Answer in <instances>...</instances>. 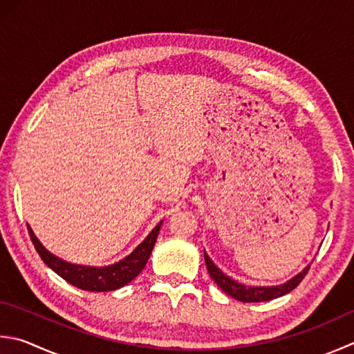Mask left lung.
<instances>
[{
	"mask_svg": "<svg viewBox=\"0 0 354 354\" xmlns=\"http://www.w3.org/2000/svg\"><path fill=\"white\" fill-rule=\"evenodd\" d=\"M204 259H205L207 270H209V273L213 278V281L216 282L228 296H232V297H234V299H238L241 302H264V301H272V299H276V297L287 295L292 292V290H295L297 286H299L301 281L306 278V274L310 270V266H307L301 273H297L295 278L281 283V286L248 287V286H244V283L233 281L232 278H228L227 274L221 272V270L213 264V261L209 258V256H207L205 252H204Z\"/></svg>",
	"mask_w": 354,
	"mask_h": 354,
	"instance_id": "left-lung-1",
	"label": "left lung"
}]
</instances>
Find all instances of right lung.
Wrapping results in <instances>:
<instances>
[{
    "label": "right lung",
    "instance_id": "right-lung-1",
    "mask_svg": "<svg viewBox=\"0 0 354 354\" xmlns=\"http://www.w3.org/2000/svg\"><path fill=\"white\" fill-rule=\"evenodd\" d=\"M161 224L162 221L150 232L149 236L145 238L141 244L127 256V258H124L122 261L116 262V264L107 267H86L62 261L50 252H47L43 244L38 241V238L35 236L32 228L29 225H27V228H29L30 239L35 248H37L38 254L41 256V259H43L44 264L50 267L55 273L59 274L62 279H66L76 288L86 290V292H112V290L121 288L130 281H133L136 276L142 272V268L147 264L150 253L155 247Z\"/></svg>",
    "mask_w": 354,
    "mask_h": 354
}]
</instances>
